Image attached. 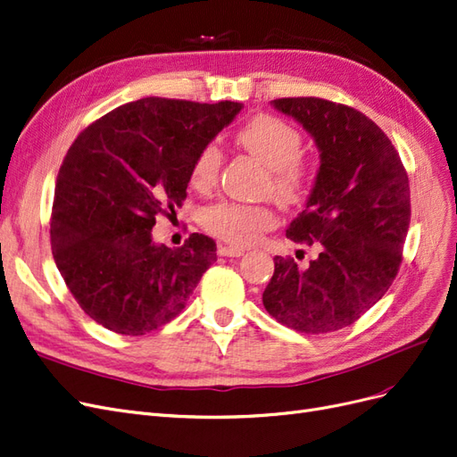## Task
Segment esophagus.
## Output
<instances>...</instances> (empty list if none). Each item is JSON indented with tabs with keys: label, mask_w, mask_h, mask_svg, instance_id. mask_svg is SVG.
I'll return each instance as SVG.
<instances>
[{
	"label": "esophagus",
	"mask_w": 457,
	"mask_h": 457,
	"mask_svg": "<svg viewBox=\"0 0 457 457\" xmlns=\"http://www.w3.org/2000/svg\"><path fill=\"white\" fill-rule=\"evenodd\" d=\"M217 253L221 257H242L245 253L244 247H236V245H227V244H221L217 249Z\"/></svg>",
	"instance_id": "1"
}]
</instances>
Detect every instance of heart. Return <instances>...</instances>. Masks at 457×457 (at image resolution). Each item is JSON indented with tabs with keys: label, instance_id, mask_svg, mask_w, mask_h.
Returning <instances> with one entry per match:
<instances>
[{
	"label": "heart",
	"instance_id": "1",
	"mask_svg": "<svg viewBox=\"0 0 457 457\" xmlns=\"http://www.w3.org/2000/svg\"><path fill=\"white\" fill-rule=\"evenodd\" d=\"M236 141L269 168L266 193H272L279 204L296 206L308 196L313 174L301 154L303 136L293 124L279 117L257 115L238 130ZM221 166V149L217 144H206L195 156L191 183L208 191L217 183ZM204 227L228 244L247 245L276 227V213L266 204L221 202L204 213Z\"/></svg>",
	"mask_w": 457,
	"mask_h": 457
}]
</instances>
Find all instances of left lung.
Listing matches in <instances>:
<instances>
[{"instance_id": "obj_1", "label": "left lung", "mask_w": 457, "mask_h": 457, "mask_svg": "<svg viewBox=\"0 0 457 457\" xmlns=\"http://www.w3.org/2000/svg\"><path fill=\"white\" fill-rule=\"evenodd\" d=\"M270 104L301 122L320 151L306 208L286 232L320 255L306 269L274 257L262 304L298 333H330L378 303L399 272L411 225L408 176L389 137L357 109L312 96Z\"/></svg>"}]
</instances>
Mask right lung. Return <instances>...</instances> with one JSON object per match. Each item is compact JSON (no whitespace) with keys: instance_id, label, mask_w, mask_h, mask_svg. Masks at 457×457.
<instances>
[{"instance_id":"1","label":"right lung","mask_w":457,"mask_h":457,"mask_svg":"<svg viewBox=\"0 0 457 457\" xmlns=\"http://www.w3.org/2000/svg\"><path fill=\"white\" fill-rule=\"evenodd\" d=\"M242 107L144 98L92 122L68 149L54 187L53 257L102 327L141 337L170 323L217 261L208 236L171 249L151 230L156 215L181 206L195 156Z\"/></svg>"}]
</instances>
